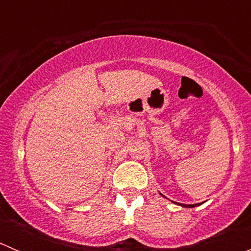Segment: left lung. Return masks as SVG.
<instances>
[{
    "label": "left lung",
    "mask_w": 251,
    "mask_h": 251,
    "mask_svg": "<svg viewBox=\"0 0 251 251\" xmlns=\"http://www.w3.org/2000/svg\"><path fill=\"white\" fill-rule=\"evenodd\" d=\"M175 204L181 205V206H183V207H196V206H198V205H201V203H198V204H178V203H175Z\"/></svg>",
    "instance_id": "8db88e82"
}]
</instances>
